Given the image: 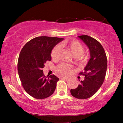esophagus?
I'll return each instance as SVG.
<instances>
[{"label":"esophagus","instance_id":"34e87169","mask_svg":"<svg viewBox=\"0 0 123 123\" xmlns=\"http://www.w3.org/2000/svg\"><path fill=\"white\" fill-rule=\"evenodd\" d=\"M61 78L63 79V80H68L69 78H67V77H61Z\"/></svg>","mask_w":123,"mask_h":123}]
</instances>
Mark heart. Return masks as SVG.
<instances>
[{"instance_id": "heart-1", "label": "heart", "mask_w": 123, "mask_h": 123, "mask_svg": "<svg viewBox=\"0 0 123 123\" xmlns=\"http://www.w3.org/2000/svg\"><path fill=\"white\" fill-rule=\"evenodd\" d=\"M62 46L68 47L74 55L75 59L77 62L83 63L87 61V56L83 53L84 48L83 45L78 40H74L70 41H64L62 43ZM60 51V47L59 46L57 45L55 46L51 51V58L53 59H57L59 55ZM56 70L60 74L68 75L73 72V68L71 65L68 64L62 63L56 67Z\"/></svg>"}]
</instances>
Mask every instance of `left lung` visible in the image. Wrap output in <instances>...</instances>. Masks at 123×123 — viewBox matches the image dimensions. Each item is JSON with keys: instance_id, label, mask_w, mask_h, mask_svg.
<instances>
[{"instance_id": "obj_1", "label": "left lung", "mask_w": 123, "mask_h": 123, "mask_svg": "<svg viewBox=\"0 0 123 123\" xmlns=\"http://www.w3.org/2000/svg\"><path fill=\"white\" fill-rule=\"evenodd\" d=\"M88 47L91 58L80 75L85 80L80 81L78 86L71 89L70 93L78 99H86L96 93L105 80L107 70V57L101 44L95 38L87 35L78 36Z\"/></svg>"}]
</instances>
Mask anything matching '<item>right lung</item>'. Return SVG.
Returning a JSON list of instances; mask_svg holds the SVG:
<instances>
[{"label": "right lung", "mask_w": 123, "mask_h": 123, "mask_svg": "<svg viewBox=\"0 0 123 123\" xmlns=\"http://www.w3.org/2000/svg\"><path fill=\"white\" fill-rule=\"evenodd\" d=\"M63 39L56 37H37L22 49L18 60V74L25 91L32 97L46 98L54 92L59 79L54 74L45 76L43 68L46 62L51 61L52 49Z\"/></svg>", "instance_id": "obj_1"}]
</instances>
